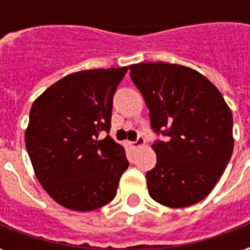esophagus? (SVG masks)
<instances>
[{"mask_svg":"<svg viewBox=\"0 0 250 250\" xmlns=\"http://www.w3.org/2000/svg\"><path fill=\"white\" fill-rule=\"evenodd\" d=\"M143 143H145V138L142 135H139L136 138V141L131 142V146L134 147V148H138V147L143 146Z\"/></svg>","mask_w":250,"mask_h":250,"instance_id":"1","label":"esophagus"}]
</instances>
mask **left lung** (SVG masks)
<instances>
[{
	"instance_id": "1",
	"label": "left lung",
	"mask_w": 250,
	"mask_h": 250,
	"mask_svg": "<svg viewBox=\"0 0 250 250\" xmlns=\"http://www.w3.org/2000/svg\"><path fill=\"white\" fill-rule=\"evenodd\" d=\"M145 98L157 141L148 194L167 208L198 204L213 190L233 152V116L214 84L191 68L170 62L130 65Z\"/></svg>"
}]
</instances>
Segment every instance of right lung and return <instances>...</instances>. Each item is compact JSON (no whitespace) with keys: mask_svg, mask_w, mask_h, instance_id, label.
<instances>
[{"mask_svg":"<svg viewBox=\"0 0 250 250\" xmlns=\"http://www.w3.org/2000/svg\"><path fill=\"white\" fill-rule=\"evenodd\" d=\"M127 66L66 75L30 108L25 146L35 174L57 204L91 211L111 202L128 167L109 132L112 99Z\"/></svg>","mask_w":250,"mask_h":250,"instance_id":"add662e5","label":"right lung"}]
</instances>
